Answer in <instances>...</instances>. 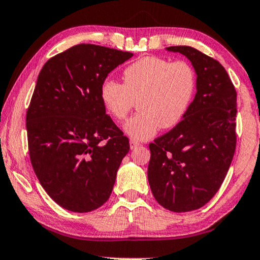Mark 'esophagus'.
<instances>
[{"label":"esophagus","mask_w":260,"mask_h":260,"mask_svg":"<svg viewBox=\"0 0 260 260\" xmlns=\"http://www.w3.org/2000/svg\"><path fill=\"white\" fill-rule=\"evenodd\" d=\"M139 146H140V142H137L136 140H130V148L131 149H135Z\"/></svg>","instance_id":"esophagus-1"}]
</instances>
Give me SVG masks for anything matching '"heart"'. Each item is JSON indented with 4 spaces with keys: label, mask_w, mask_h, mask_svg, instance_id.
I'll return each instance as SVG.
<instances>
[{
    "label": "heart",
    "mask_w": 260,
    "mask_h": 260,
    "mask_svg": "<svg viewBox=\"0 0 260 260\" xmlns=\"http://www.w3.org/2000/svg\"><path fill=\"white\" fill-rule=\"evenodd\" d=\"M123 84L106 79L100 99L114 119L123 120L139 98L140 112L124 124L134 140L153 137L159 127H172L181 121L193 101L197 76L185 61L171 62L158 56H145L125 67Z\"/></svg>",
    "instance_id": "obj_1"
}]
</instances>
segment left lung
Returning <instances> with one entry per match:
<instances>
[{
  "mask_svg": "<svg viewBox=\"0 0 260 260\" xmlns=\"http://www.w3.org/2000/svg\"><path fill=\"white\" fill-rule=\"evenodd\" d=\"M184 55L197 73V94L183 119L150 143L148 182L155 200L172 212L203 207L222 185L236 147V90L225 69L193 47Z\"/></svg>",
  "mask_w": 260,
  "mask_h": 260,
  "instance_id": "left-lung-1",
  "label": "left lung"
}]
</instances>
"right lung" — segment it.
I'll return each instance as SVG.
<instances>
[{
	"mask_svg": "<svg viewBox=\"0 0 260 260\" xmlns=\"http://www.w3.org/2000/svg\"><path fill=\"white\" fill-rule=\"evenodd\" d=\"M133 53L78 44L53 56L38 75L26 113L28 153L38 181L72 212L108 200L129 140L106 114L100 86Z\"/></svg>",
	"mask_w": 260,
	"mask_h": 260,
	"instance_id": "1",
	"label": "right lung"
}]
</instances>
